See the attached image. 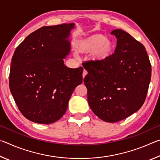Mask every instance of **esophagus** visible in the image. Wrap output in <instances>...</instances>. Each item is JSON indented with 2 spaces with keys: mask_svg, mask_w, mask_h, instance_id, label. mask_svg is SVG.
Instances as JSON below:
<instances>
[{
  "mask_svg": "<svg viewBox=\"0 0 160 160\" xmlns=\"http://www.w3.org/2000/svg\"><path fill=\"white\" fill-rule=\"evenodd\" d=\"M87 74H88V71H87L85 69H84L83 70V72H82V77H83V78H85V76Z\"/></svg>",
  "mask_w": 160,
  "mask_h": 160,
  "instance_id": "34e87169",
  "label": "esophagus"
}]
</instances>
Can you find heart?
Returning a JSON list of instances; mask_svg holds the SVG:
<instances>
[{
  "mask_svg": "<svg viewBox=\"0 0 160 160\" xmlns=\"http://www.w3.org/2000/svg\"><path fill=\"white\" fill-rule=\"evenodd\" d=\"M114 44L104 34H94L80 39L77 44V50L80 53L91 54L92 60L102 61L112 54Z\"/></svg>",
  "mask_w": 160,
  "mask_h": 160,
  "instance_id": "heart-1",
  "label": "heart"
}]
</instances>
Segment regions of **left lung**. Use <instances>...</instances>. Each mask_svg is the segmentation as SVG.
<instances>
[{
  "mask_svg": "<svg viewBox=\"0 0 160 160\" xmlns=\"http://www.w3.org/2000/svg\"><path fill=\"white\" fill-rule=\"evenodd\" d=\"M111 34L117 39L114 53L83 67L88 100L94 114L115 123L138 111L144 103L151 79V64L141 43L122 29Z\"/></svg>",
  "mask_w": 160,
  "mask_h": 160,
  "instance_id": "8db88e82",
  "label": "left lung"
}]
</instances>
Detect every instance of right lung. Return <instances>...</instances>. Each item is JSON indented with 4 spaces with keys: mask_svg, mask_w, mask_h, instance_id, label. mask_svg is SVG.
I'll list each match as a JSON object with an SVG mask.
<instances>
[{
    "mask_svg": "<svg viewBox=\"0 0 160 160\" xmlns=\"http://www.w3.org/2000/svg\"><path fill=\"white\" fill-rule=\"evenodd\" d=\"M73 28L74 23L42 27L15 51L10 90L19 110L32 122L49 124L60 119L75 88L82 82V67L64 65Z\"/></svg>",
    "mask_w": 160,
    "mask_h": 160,
    "instance_id": "right-lung-1",
    "label": "right lung"
}]
</instances>
